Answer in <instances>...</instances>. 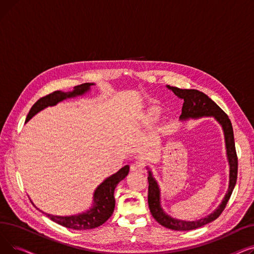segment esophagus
Here are the masks:
<instances>
[{"instance_id":"1","label":"esophagus","mask_w":254,"mask_h":254,"mask_svg":"<svg viewBox=\"0 0 254 254\" xmlns=\"http://www.w3.org/2000/svg\"><path fill=\"white\" fill-rule=\"evenodd\" d=\"M130 170L134 171V172H139V173H141V172H143V170H144V166H143L142 163L136 162V163L130 165Z\"/></svg>"}]
</instances>
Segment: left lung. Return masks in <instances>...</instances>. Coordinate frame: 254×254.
Instances as JSON below:
<instances>
[{"label": "left lung", "instance_id": "1", "mask_svg": "<svg viewBox=\"0 0 254 254\" xmlns=\"http://www.w3.org/2000/svg\"><path fill=\"white\" fill-rule=\"evenodd\" d=\"M175 95L183 100L182 106V113L180 115L181 119H188L197 118L202 116H214L217 122L222 126L224 137H225V145H226V153H228V158L230 163V188L228 193L225 194L224 199L222 201L221 205L210 214L209 216L202 218L195 221H182L175 218H172L171 216L167 215L163 211L159 205V190L157 183L153 179L151 173L149 172L148 180V206L151 212V215L153 218L163 226L167 229L175 230V231H191L197 228L215 220L220 216L223 212L224 208L226 207L229 199L232 195L234 188L237 182L238 176V156L235 146V139H234V131L233 126L231 120L220 107L213 102L204 92L198 91L196 89H181L174 86H168Z\"/></svg>", "mask_w": 254, "mask_h": 254}]
</instances>
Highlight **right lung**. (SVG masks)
<instances>
[{"mask_svg": "<svg viewBox=\"0 0 254 254\" xmlns=\"http://www.w3.org/2000/svg\"><path fill=\"white\" fill-rule=\"evenodd\" d=\"M91 83H83L74 87L73 91L63 92L62 90H56L47 96L40 98L31 108L28 116H26L25 123L39 111L46 108L48 106H53L57 103L66 99L72 98L75 96L82 95L85 91L89 89ZM129 167L125 166L120 169L114 175L107 178L95 191L93 196V207L87 212L81 213L78 215L72 216H56L45 214L52 221H55L64 228L73 229V230H90L98 228V226L105 223L110 218L115 207V198H114V190L118 182L122 181L128 173Z\"/></svg>", "mask_w": 254, "mask_h": 254, "instance_id": "obj_1", "label": "right lung"}]
</instances>
